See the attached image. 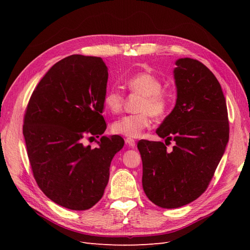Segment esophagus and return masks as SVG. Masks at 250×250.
Listing matches in <instances>:
<instances>
[{
    "instance_id": "obj_1",
    "label": "esophagus",
    "mask_w": 250,
    "mask_h": 250,
    "mask_svg": "<svg viewBox=\"0 0 250 250\" xmlns=\"http://www.w3.org/2000/svg\"><path fill=\"white\" fill-rule=\"evenodd\" d=\"M125 143L127 144V145L128 146H129V147H134L135 146V141L133 140V139H129V138H127L126 140H125Z\"/></svg>"
}]
</instances>
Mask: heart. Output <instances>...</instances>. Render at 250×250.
<instances>
[{
    "label": "heart",
    "instance_id": "heart-1",
    "mask_svg": "<svg viewBox=\"0 0 250 250\" xmlns=\"http://www.w3.org/2000/svg\"><path fill=\"white\" fill-rule=\"evenodd\" d=\"M125 85L131 93L143 97L138 107L140 112L127 115L115 121L111 125V130L116 134L135 139L150 126L151 115L154 117L164 115L169 106V97L162 92V81L153 74L147 72L128 77L125 80ZM123 102L124 96L117 88H109L103 97L105 108L113 113L121 111Z\"/></svg>",
    "mask_w": 250,
    "mask_h": 250
}]
</instances>
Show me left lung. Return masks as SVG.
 I'll use <instances>...</instances> for the list:
<instances>
[{"mask_svg": "<svg viewBox=\"0 0 250 250\" xmlns=\"http://www.w3.org/2000/svg\"><path fill=\"white\" fill-rule=\"evenodd\" d=\"M175 64V106L156 129L175 145L169 151L162 142L138 143L144 192L164 208L186 206L207 190L229 138L225 98L215 75L196 59L179 58Z\"/></svg>", "mask_w": 250, "mask_h": 250, "instance_id": "1", "label": "left lung"}]
</instances>
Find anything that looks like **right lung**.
I'll use <instances>...</instances> for the list:
<instances>
[{"label": "right lung", "mask_w": 250, "mask_h": 250, "mask_svg": "<svg viewBox=\"0 0 250 250\" xmlns=\"http://www.w3.org/2000/svg\"><path fill=\"white\" fill-rule=\"evenodd\" d=\"M107 79L102 58L67 56L46 73L28 103L22 134L34 178L48 198L69 209H88L102 198L110 163L124 146L120 135H103L95 149L82 143L106 129L101 113Z\"/></svg>", "instance_id": "add662e5"}]
</instances>
